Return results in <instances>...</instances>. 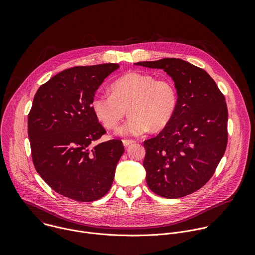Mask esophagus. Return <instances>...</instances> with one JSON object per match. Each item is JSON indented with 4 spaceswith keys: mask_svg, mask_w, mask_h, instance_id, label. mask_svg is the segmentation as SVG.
<instances>
[{
    "mask_svg": "<svg viewBox=\"0 0 255 255\" xmlns=\"http://www.w3.org/2000/svg\"><path fill=\"white\" fill-rule=\"evenodd\" d=\"M134 142H135V140H132V139H123V144H124L125 147L129 146L130 144H132V143H134Z\"/></svg>",
    "mask_w": 255,
    "mask_h": 255,
    "instance_id": "esophagus-1",
    "label": "esophagus"
}]
</instances>
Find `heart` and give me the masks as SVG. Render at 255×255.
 I'll return each mask as SVG.
<instances>
[{"mask_svg": "<svg viewBox=\"0 0 255 255\" xmlns=\"http://www.w3.org/2000/svg\"><path fill=\"white\" fill-rule=\"evenodd\" d=\"M177 94L168 79L129 72L111 86V94L97 93L91 100L95 117L107 129L116 128L128 112V120L118 129L120 135L138 136L151 128L159 130L171 120Z\"/></svg>", "mask_w": 255, "mask_h": 255, "instance_id": "b5f03b06", "label": "heart"}]
</instances>
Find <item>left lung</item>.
Here are the masks:
<instances>
[{"mask_svg":"<svg viewBox=\"0 0 255 255\" xmlns=\"http://www.w3.org/2000/svg\"><path fill=\"white\" fill-rule=\"evenodd\" d=\"M163 69L174 82L175 112L154 138L144 141L146 183L156 195L177 199L212 177L227 146L225 97L204 69L179 58L135 63Z\"/></svg>","mask_w":255,"mask_h":255,"instance_id":"8db88e82","label":"left lung"}]
</instances>
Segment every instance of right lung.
Masks as SVG:
<instances>
[{"label":"right lung","mask_w":255,"mask_h":255,"mask_svg":"<svg viewBox=\"0 0 255 255\" xmlns=\"http://www.w3.org/2000/svg\"><path fill=\"white\" fill-rule=\"evenodd\" d=\"M117 63L62 70L36 92L28 115L34 166L56 193L79 202L104 197L124 152L121 140L92 143L106 133L91 100Z\"/></svg>","instance_id":"add662e5"}]
</instances>
